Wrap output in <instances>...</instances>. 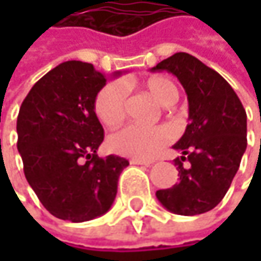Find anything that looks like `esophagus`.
Masks as SVG:
<instances>
[{"instance_id":"34e87169","label":"esophagus","mask_w":261,"mask_h":261,"mask_svg":"<svg viewBox=\"0 0 261 261\" xmlns=\"http://www.w3.org/2000/svg\"><path fill=\"white\" fill-rule=\"evenodd\" d=\"M130 163L131 165H145V166L152 165V162H151V160H140V159H131Z\"/></svg>"}]
</instances>
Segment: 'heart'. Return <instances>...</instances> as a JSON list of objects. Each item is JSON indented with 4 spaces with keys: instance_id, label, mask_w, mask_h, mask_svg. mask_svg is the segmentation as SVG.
<instances>
[{
    "instance_id": "obj_1",
    "label": "heart",
    "mask_w": 261,
    "mask_h": 261,
    "mask_svg": "<svg viewBox=\"0 0 261 261\" xmlns=\"http://www.w3.org/2000/svg\"><path fill=\"white\" fill-rule=\"evenodd\" d=\"M145 89L163 106H171L178 99V89L169 79L151 77L145 81ZM95 113L109 128L122 124L127 115V89L118 81L107 83L95 98ZM172 140V131L166 125L140 127L128 125L115 133L110 140V149L119 155L133 159H151L157 155Z\"/></svg>"
}]
</instances>
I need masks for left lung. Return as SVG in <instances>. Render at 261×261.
<instances>
[{
    "instance_id": "obj_1",
    "label": "left lung",
    "mask_w": 261,
    "mask_h": 261,
    "mask_svg": "<svg viewBox=\"0 0 261 261\" xmlns=\"http://www.w3.org/2000/svg\"><path fill=\"white\" fill-rule=\"evenodd\" d=\"M151 71H168L180 80L190 119L174 145L182 154L174 160L180 180L155 196L177 215L210 212L228 192L246 149V112L227 80L187 53L165 59Z\"/></svg>"
}]
</instances>
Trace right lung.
Wrapping results in <instances>:
<instances>
[{"mask_svg": "<svg viewBox=\"0 0 261 261\" xmlns=\"http://www.w3.org/2000/svg\"><path fill=\"white\" fill-rule=\"evenodd\" d=\"M106 83L93 65L65 62L31 87L19 109L18 151L27 181L63 221L84 222L109 212L128 166L124 157L96 154L104 130L93 104Z\"/></svg>", "mask_w": 261, "mask_h": 261, "instance_id": "add662e5", "label": "right lung"}]
</instances>
